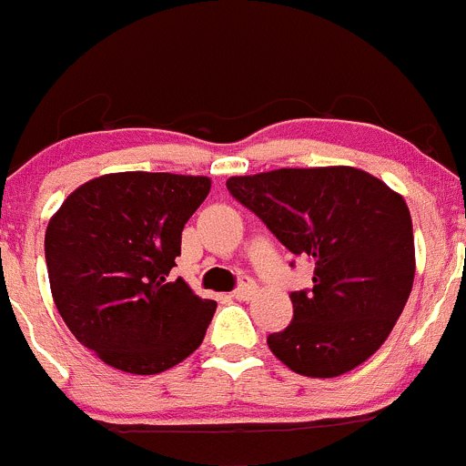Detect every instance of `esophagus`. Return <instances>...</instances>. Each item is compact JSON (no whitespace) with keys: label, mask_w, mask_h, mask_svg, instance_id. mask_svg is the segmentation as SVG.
<instances>
[{"label":"esophagus","mask_w":466,"mask_h":466,"mask_svg":"<svg viewBox=\"0 0 466 466\" xmlns=\"http://www.w3.org/2000/svg\"><path fill=\"white\" fill-rule=\"evenodd\" d=\"M256 294V285H253V280H242V285L238 287V289L233 291V299H238V300H248L251 299V296Z\"/></svg>","instance_id":"1"}]
</instances>
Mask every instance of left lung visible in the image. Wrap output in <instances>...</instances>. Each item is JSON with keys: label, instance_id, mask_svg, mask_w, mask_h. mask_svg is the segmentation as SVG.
<instances>
[{"label": "left lung", "instance_id": "left-lung-1", "mask_svg": "<svg viewBox=\"0 0 466 466\" xmlns=\"http://www.w3.org/2000/svg\"><path fill=\"white\" fill-rule=\"evenodd\" d=\"M227 188L296 256L314 287L294 291V319L268 350L305 377L345 375L370 359L401 316L415 278L404 198L352 166L280 167L231 177Z\"/></svg>", "mask_w": 466, "mask_h": 466}]
</instances>
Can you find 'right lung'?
Wrapping results in <instances>:
<instances>
[{
  "mask_svg": "<svg viewBox=\"0 0 466 466\" xmlns=\"http://www.w3.org/2000/svg\"><path fill=\"white\" fill-rule=\"evenodd\" d=\"M208 193V177L112 172L78 186L49 219L54 303L107 366L157 375L204 340L218 303L170 271L184 224Z\"/></svg>",
  "mask_w": 466,
  "mask_h": 466,
  "instance_id": "obj_1",
  "label": "right lung"
}]
</instances>
